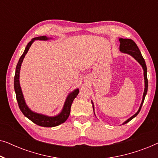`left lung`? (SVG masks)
I'll return each instance as SVG.
<instances>
[{"label": "left lung", "instance_id": "8db88e82", "mask_svg": "<svg viewBox=\"0 0 158 158\" xmlns=\"http://www.w3.org/2000/svg\"><path fill=\"white\" fill-rule=\"evenodd\" d=\"M120 42V47L119 49L121 52L124 53L129 54V55H131V57H133L135 59L137 60V61L139 62V63L141 64L142 68H143L144 70V91L143 94V98H142V101L141 103V105H140V107L139 110H138L137 113H136L135 115H133L131 117H130L129 119H127L126 122L123 123V124H127V122H129V121H131L133 118H135L136 116L139 114V112L141 110L142 106L143 104L144 98H145V96L147 94V92H148V77H147V66L145 64V61H144L143 57H142L141 52H140L139 48H138L137 45L136 44V43L134 42L132 40H130V39H122L120 38L118 40ZM93 103V102H92ZM93 109H94V103H93Z\"/></svg>", "mask_w": 158, "mask_h": 158}]
</instances>
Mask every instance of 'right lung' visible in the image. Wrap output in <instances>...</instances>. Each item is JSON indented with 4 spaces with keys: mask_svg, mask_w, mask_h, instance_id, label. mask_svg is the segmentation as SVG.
I'll use <instances>...</instances> for the list:
<instances>
[{
    "mask_svg": "<svg viewBox=\"0 0 158 158\" xmlns=\"http://www.w3.org/2000/svg\"><path fill=\"white\" fill-rule=\"evenodd\" d=\"M49 40L48 37L46 36H38V37L33 38L30 42L28 43L27 46L26 47L25 50L23 52V55L21 56L20 59H19L18 64L16 65V73H15L14 76V89L15 92H16V100L18 101V104L19 106V109L22 112L23 115L26 117H27L29 119L34 122V124L39 125V126L44 127H53L58 126V125L62 124L65 121L68 119L70 113V108L71 105H72L73 101L74 99L76 98L79 93V89H75L74 91H73L71 94L68 95L67 97L65 102H64L63 109H62L61 113L58 114L57 116H47L43 114H40L35 112H33L29 109L26 104L24 98H23L22 91H21L20 83H19V73H20V69L21 66V63H22L23 58H24L25 55H27V52L32 44V43L34 42V40Z\"/></svg>",
    "mask_w": 158,
    "mask_h": 158,
    "instance_id": "right-lung-1",
    "label": "right lung"
}]
</instances>
